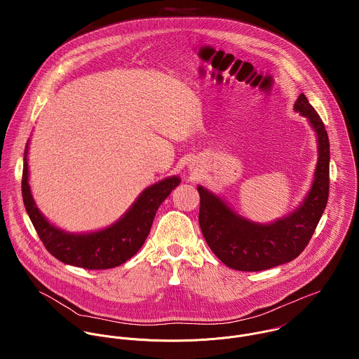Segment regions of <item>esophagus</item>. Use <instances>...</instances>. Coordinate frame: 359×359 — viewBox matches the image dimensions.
<instances>
[{
  "label": "esophagus",
  "instance_id": "esophagus-1",
  "mask_svg": "<svg viewBox=\"0 0 359 359\" xmlns=\"http://www.w3.org/2000/svg\"><path fill=\"white\" fill-rule=\"evenodd\" d=\"M189 168H191V170H196V168H195V167H194V165H192V167H191V165H189Z\"/></svg>",
  "mask_w": 359,
  "mask_h": 359
}]
</instances>
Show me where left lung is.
Listing matches in <instances>:
<instances>
[{
	"instance_id": "left-lung-1",
	"label": "left lung",
	"mask_w": 359,
	"mask_h": 359,
	"mask_svg": "<svg viewBox=\"0 0 359 359\" xmlns=\"http://www.w3.org/2000/svg\"><path fill=\"white\" fill-rule=\"evenodd\" d=\"M293 109L307 117L318 144L313 180L299 207L282 218L261 224L241 215L221 196L198 185L199 224L205 242L211 252L232 269L257 272L300 256L325 211L329 196L330 161L327 133L304 94L297 98Z\"/></svg>"
}]
</instances>
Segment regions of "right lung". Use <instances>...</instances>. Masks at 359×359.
<instances>
[{
    "instance_id": "add662e5",
    "label": "right lung",
    "mask_w": 359,
    "mask_h": 359,
    "mask_svg": "<svg viewBox=\"0 0 359 359\" xmlns=\"http://www.w3.org/2000/svg\"><path fill=\"white\" fill-rule=\"evenodd\" d=\"M29 141L23 154L22 195L26 211L46 249L59 261L86 269H107L124 264L145 243L157 208L181 182L167 177L144 189L130 208L111 225L93 232L74 233L51 224L39 210L29 184Z\"/></svg>"
}]
</instances>
